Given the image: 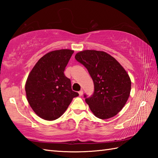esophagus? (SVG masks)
<instances>
[{
  "label": "esophagus",
  "instance_id": "34e87169",
  "mask_svg": "<svg viewBox=\"0 0 158 158\" xmlns=\"http://www.w3.org/2000/svg\"><path fill=\"white\" fill-rule=\"evenodd\" d=\"M83 91L81 89V90H80L79 91V96H81L82 95H83Z\"/></svg>",
  "mask_w": 158,
  "mask_h": 158
}]
</instances>
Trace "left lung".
Listing matches in <instances>:
<instances>
[{
    "instance_id": "left-lung-1",
    "label": "left lung",
    "mask_w": 158,
    "mask_h": 158,
    "mask_svg": "<svg viewBox=\"0 0 158 158\" xmlns=\"http://www.w3.org/2000/svg\"><path fill=\"white\" fill-rule=\"evenodd\" d=\"M75 58L87 69L94 81L92 96L84 95L91 111L100 119L116 116L130 96L131 81L127 71L114 58L103 51L83 50Z\"/></svg>"
}]
</instances>
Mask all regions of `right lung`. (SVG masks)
Returning <instances> with one entry per match:
<instances>
[{"label":"right lung","instance_id":"1","mask_svg":"<svg viewBox=\"0 0 158 158\" xmlns=\"http://www.w3.org/2000/svg\"><path fill=\"white\" fill-rule=\"evenodd\" d=\"M74 51L54 50L45 54L32 69L25 83L27 101L40 118L54 120L62 115L79 94L64 74Z\"/></svg>","mask_w":158,"mask_h":158}]
</instances>
